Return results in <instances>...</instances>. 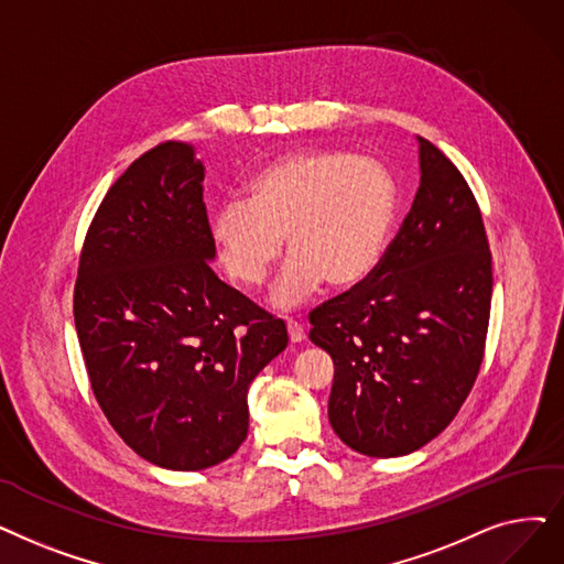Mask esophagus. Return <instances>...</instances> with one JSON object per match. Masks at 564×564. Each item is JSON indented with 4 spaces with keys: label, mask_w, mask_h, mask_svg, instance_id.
Returning a JSON list of instances; mask_svg holds the SVG:
<instances>
[{
    "label": "esophagus",
    "mask_w": 564,
    "mask_h": 564,
    "mask_svg": "<svg viewBox=\"0 0 564 564\" xmlns=\"http://www.w3.org/2000/svg\"><path fill=\"white\" fill-rule=\"evenodd\" d=\"M285 325H288V336H290V340H292V343H302V340L306 338V329H304V325H302V323L292 321V317H290V321H288Z\"/></svg>",
    "instance_id": "1"
}]
</instances>
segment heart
Masks as SVG:
<instances>
[{
    "label": "heart",
    "mask_w": 564,
    "mask_h": 564,
    "mask_svg": "<svg viewBox=\"0 0 564 564\" xmlns=\"http://www.w3.org/2000/svg\"><path fill=\"white\" fill-rule=\"evenodd\" d=\"M397 188L369 156L302 150L279 156L251 180L247 200H230L212 218V237L228 276L260 285L285 249L274 288L283 308L302 304L323 281L350 288L380 262L394 221Z\"/></svg>",
    "instance_id": "heart-1"
}]
</instances>
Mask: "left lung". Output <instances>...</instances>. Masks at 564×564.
<instances>
[{
  "mask_svg": "<svg viewBox=\"0 0 564 564\" xmlns=\"http://www.w3.org/2000/svg\"><path fill=\"white\" fill-rule=\"evenodd\" d=\"M422 182L373 272L308 313L334 359L329 422L366 456H403L443 433L484 361L491 251L458 167L420 138Z\"/></svg>",
  "mask_w": 564,
  "mask_h": 564,
  "instance_id": "left-lung-1",
  "label": "left lung"
}]
</instances>
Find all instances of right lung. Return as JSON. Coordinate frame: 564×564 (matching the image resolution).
<instances>
[{
  "label": "right lung",
  "mask_w": 564,
  "mask_h": 564,
  "mask_svg": "<svg viewBox=\"0 0 564 564\" xmlns=\"http://www.w3.org/2000/svg\"><path fill=\"white\" fill-rule=\"evenodd\" d=\"M205 165L184 142L138 156L87 228L73 317L96 401L144 460L203 470L249 433L247 389L283 321L218 281Z\"/></svg>",
  "instance_id": "1"
}]
</instances>
